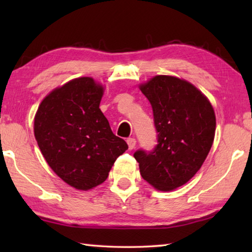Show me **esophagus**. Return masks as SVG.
I'll return each mask as SVG.
<instances>
[{
	"label": "esophagus",
	"mask_w": 252,
	"mask_h": 252,
	"mask_svg": "<svg viewBox=\"0 0 252 252\" xmlns=\"http://www.w3.org/2000/svg\"><path fill=\"white\" fill-rule=\"evenodd\" d=\"M126 143H127V146H129L130 150H132V149L135 148L136 141H135L134 138H129V139H126Z\"/></svg>",
	"instance_id": "esophagus-1"
}]
</instances>
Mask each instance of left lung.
Here are the masks:
<instances>
[{"instance_id":"obj_1","label":"left lung","mask_w":252,"mask_h":252,"mask_svg":"<svg viewBox=\"0 0 252 252\" xmlns=\"http://www.w3.org/2000/svg\"><path fill=\"white\" fill-rule=\"evenodd\" d=\"M140 90L152 106L158 144L133 157L144 180L157 190L171 191L189 181L206 160L215 139V111L201 91L176 76L156 75Z\"/></svg>"}]
</instances>
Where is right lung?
Segmentation results:
<instances>
[{
  "label": "right lung",
  "instance_id": "add662e5",
  "mask_svg": "<svg viewBox=\"0 0 252 252\" xmlns=\"http://www.w3.org/2000/svg\"><path fill=\"white\" fill-rule=\"evenodd\" d=\"M103 91L89 76L71 80L44 97L34 118V135L44 159L78 190L104 182L127 149L99 108Z\"/></svg>",
  "mask_w": 252,
  "mask_h": 252
}]
</instances>
